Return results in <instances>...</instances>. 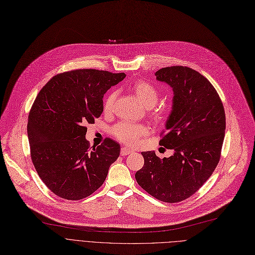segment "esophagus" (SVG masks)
<instances>
[{
	"label": "esophagus",
	"mask_w": 255,
	"mask_h": 255,
	"mask_svg": "<svg viewBox=\"0 0 255 255\" xmlns=\"http://www.w3.org/2000/svg\"><path fill=\"white\" fill-rule=\"evenodd\" d=\"M131 152H132V150L129 149V148H128V147H123L122 150H121V154H122L123 156H126V155H128V154H129V153H131Z\"/></svg>",
	"instance_id": "1"
}]
</instances>
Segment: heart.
Wrapping results in <instances>:
<instances>
[{
	"label": "heart",
	"mask_w": 255,
	"mask_h": 255,
	"mask_svg": "<svg viewBox=\"0 0 255 255\" xmlns=\"http://www.w3.org/2000/svg\"><path fill=\"white\" fill-rule=\"evenodd\" d=\"M128 89L136 97V99L146 108H148V115L154 123L163 122L168 115V110L164 106H156L159 99V92L154 85L145 81L138 80L128 86ZM116 93L111 92L107 95L103 103V110L105 113L113 111ZM111 133L117 140L128 144L136 145L143 136L149 133V128L145 125H132L128 123H121L111 128Z\"/></svg>",
	"instance_id": "heart-1"
}]
</instances>
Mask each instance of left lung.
<instances>
[{
  "label": "left lung",
  "instance_id": "8db88e82",
  "mask_svg": "<svg viewBox=\"0 0 255 255\" xmlns=\"http://www.w3.org/2000/svg\"><path fill=\"white\" fill-rule=\"evenodd\" d=\"M155 75L173 91L172 110L159 144L174 153L160 159L154 151L142 152L144 166L134 178L154 198L177 203L197 192L219 164L226 114L217 90L198 71L177 65Z\"/></svg>",
  "mask_w": 255,
  "mask_h": 255
}]
</instances>
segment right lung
<instances>
[{"label":"right lung","instance_id":"1","mask_svg":"<svg viewBox=\"0 0 255 255\" xmlns=\"http://www.w3.org/2000/svg\"><path fill=\"white\" fill-rule=\"evenodd\" d=\"M126 77L98 69L58 73L37 94L30 108L27 134L38 177L57 196L81 200L99 189L121 146L106 138L90 147L88 124L103 112V96Z\"/></svg>","mask_w":255,"mask_h":255}]
</instances>
